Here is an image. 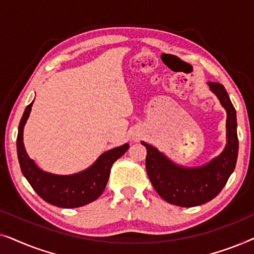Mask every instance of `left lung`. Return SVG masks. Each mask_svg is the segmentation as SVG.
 I'll use <instances>...</instances> for the list:
<instances>
[{
	"mask_svg": "<svg viewBox=\"0 0 254 254\" xmlns=\"http://www.w3.org/2000/svg\"><path fill=\"white\" fill-rule=\"evenodd\" d=\"M208 86L227 112V143L220 155L203 165L183 166L154 145L141 142L147 149L145 168L156 192L166 202L179 207H195L213 200L225 186L237 162L236 110L223 85L208 82Z\"/></svg>",
	"mask_w": 254,
	"mask_h": 254,
	"instance_id": "8db88e82",
	"label": "left lung"
}]
</instances>
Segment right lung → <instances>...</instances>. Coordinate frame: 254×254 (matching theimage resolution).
I'll list each match as a JSON object with an SVG mask.
<instances>
[{
	"mask_svg": "<svg viewBox=\"0 0 254 254\" xmlns=\"http://www.w3.org/2000/svg\"><path fill=\"white\" fill-rule=\"evenodd\" d=\"M33 102L24 111L17 135V155L24 177L38 195L53 206L77 208L98 199L105 190L112 164L127 151L129 144L125 143L103 152L88 169L74 175L62 176L44 171L29 157L23 142L24 127Z\"/></svg>",
	"mask_w": 254,
	"mask_h": 254,
	"instance_id": "add662e5",
	"label": "right lung"
}]
</instances>
